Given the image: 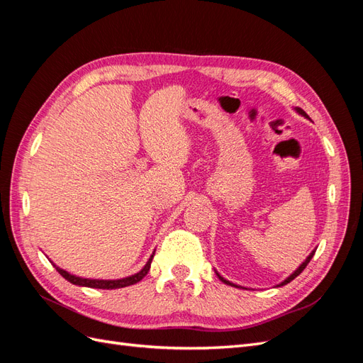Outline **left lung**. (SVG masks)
I'll return each instance as SVG.
<instances>
[{
  "instance_id": "1",
  "label": "left lung",
  "mask_w": 363,
  "mask_h": 363,
  "mask_svg": "<svg viewBox=\"0 0 363 363\" xmlns=\"http://www.w3.org/2000/svg\"><path fill=\"white\" fill-rule=\"evenodd\" d=\"M295 111H296V112H298L300 115H303V116H306V118H309V116H307V115H306V112H304V111H301V108H300V107H296V108H295ZM313 255H315V251H312V252H311V255H309V256H307V259H306V260H304V262L301 263V265H300L298 268H296V269H295V271H294V272L291 274V276H289V277H288L286 280H284V281H281V283L279 284V286H284V284H288L289 281H292V280H294V279H295L296 276H300V274L303 272V269H304V268L307 267V263H309V262H311V259L313 257ZM216 274H218V272H216ZM218 277H219V280H221V281H224L225 284H230V286H236V284H233V283H230L228 280L223 279L221 276H219V274H218ZM236 288H239V286H236Z\"/></svg>"
}]
</instances>
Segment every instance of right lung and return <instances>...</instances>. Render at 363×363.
Instances as JSON below:
<instances>
[{"label":"right lung","mask_w":363,"mask_h":363,"mask_svg":"<svg viewBox=\"0 0 363 363\" xmlns=\"http://www.w3.org/2000/svg\"><path fill=\"white\" fill-rule=\"evenodd\" d=\"M155 256H151L147 262V265L142 268L138 274H135V276H130V277H125V279H119V280H94V279H82V277H77V276H72V274L67 272L65 269L59 268L54 265V268H56L59 271V274L62 277L67 279L68 281H71L72 284H77V286H86V288H95V289H118V288H125V286H130V284H135L138 281H140L142 279H144L148 271H150V267H151V260Z\"/></svg>","instance_id":"right-lung-1"}]
</instances>
